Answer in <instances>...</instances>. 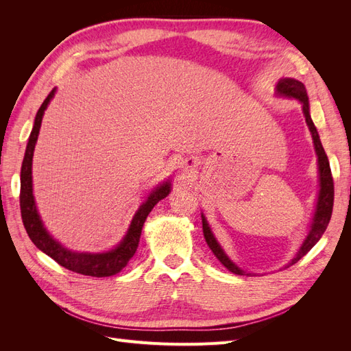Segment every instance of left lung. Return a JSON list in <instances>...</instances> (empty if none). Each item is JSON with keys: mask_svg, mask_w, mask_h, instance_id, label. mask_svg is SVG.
<instances>
[{"mask_svg": "<svg viewBox=\"0 0 351 351\" xmlns=\"http://www.w3.org/2000/svg\"><path fill=\"white\" fill-rule=\"evenodd\" d=\"M277 93L281 95V97H287V98H294L297 101H300L303 105V114L304 119L307 123V127L312 133V139H313V145H315V151L317 155V167H319V195H317V202H316V208H315V214L312 218V224H311V230L309 234L304 239L302 247L299 249V252L295 253V256L291 259V262L287 265H294L295 262H299L304 254L309 252L315 244L321 240L322 234L325 232L329 219H331L332 215V205H334V180H332V174H331V167H329V161L328 156L324 151V146L321 143L319 134H317L316 127L311 119V112H309V98H307V92L304 84L295 79H281L277 84ZM202 227H204V236L205 240L208 243L209 249L212 250V253L215 254L217 259L224 265V267L231 271L232 274L237 275H250L246 274L243 269H240L237 265L232 262L227 253L222 250L221 244L217 241L215 236L212 234L210 227L208 224L206 218L202 215Z\"/></svg>", "mask_w": 351, "mask_h": 351, "instance_id": "8db88e82", "label": "left lung"}]
</instances>
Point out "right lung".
Segmentation results:
<instances>
[{
  "instance_id": "add662e5",
  "label": "right lung",
  "mask_w": 351,
  "mask_h": 351,
  "mask_svg": "<svg viewBox=\"0 0 351 351\" xmlns=\"http://www.w3.org/2000/svg\"><path fill=\"white\" fill-rule=\"evenodd\" d=\"M54 93L56 89H52L36 112L34 129L30 132L26 146L22 171H20V210H22L23 226L35 246L47 253L49 258L54 259L61 267L73 272L88 275V277H111V275L119 274L133 258L137 246H139L142 228L147 215H149V212L159 200L167 197L168 193L171 192V183L165 182L152 190L151 195L137 209L132 219V224L129 230H127V234L115 249L104 253H79L62 247L57 240L49 236V232L44 227V222H42L36 209L34 189H32V158H34L42 117H44V112L49 101L54 97Z\"/></svg>"
}]
</instances>
